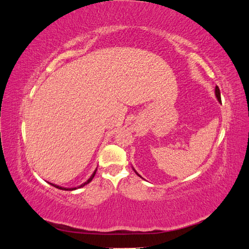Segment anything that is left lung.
Listing matches in <instances>:
<instances>
[{
  "instance_id": "obj_1",
  "label": "left lung",
  "mask_w": 249,
  "mask_h": 249,
  "mask_svg": "<svg viewBox=\"0 0 249 249\" xmlns=\"http://www.w3.org/2000/svg\"><path fill=\"white\" fill-rule=\"evenodd\" d=\"M215 94H216V97H217V100H218V102H219V103H221V96H220V90H219V87H218V86H216L215 87ZM134 171L135 172H136V170H135L134 169ZM137 173V172H136ZM137 175H138V173H137ZM139 176V175H138Z\"/></svg>"
}]
</instances>
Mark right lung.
Wrapping results in <instances>:
<instances>
[{
    "mask_svg": "<svg viewBox=\"0 0 249 249\" xmlns=\"http://www.w3.org/2000/svg\"><path fill=\"white\" fill-rule=\"evenodd\" d=\"M95 172H96V169L94 170V172L92 173L91 175V177H90L86 182L84 183V184H82V185H80L79 187H74V188H64V187H60V186H58V185H55V184H52V183H49L50 185H52V186H54V187H56V188H58V189H61V190H70V191H71V190H76V189H78V188H81V187H84L85 185H87L88 183H90L92 180V178H94V176H95Z\"/></svg>",
    "mask_w": 249,
    "mask_h": 249,
    "instance_id": "add662e5",
    "label": "right lung"
}]
</instances>
